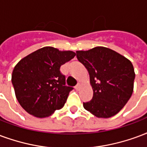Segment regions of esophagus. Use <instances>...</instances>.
Segmentation results:
<instances>
[{
  "mask_svg": "<svg viewBox=\"0 0 147 147\" xmlns=\"http://www.w3.org/2000/svg\"><path fill=\"white\" fill-rule=\"evenodd\" d=\"M80 87H81V85L79 84V83H78V84L75 86V89H76V90H79V89H80Z\"/></svg>",
  "mask_w": 147,
  "mask_h": 147,
  "instance_id": "1",
  "label": "esophagus"
}]
</instances>
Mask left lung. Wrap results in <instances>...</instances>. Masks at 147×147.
<instances>
[{
  "label": "left lung",
  "instance_id": "left-lung-1",
  "mask_svg": "<svg viewBox=\"0 0 147 147\" xmlns=\"http://www.w3.org/2000/svg\"><path fill=\"white\" fill-rule=\"evenodd\" d=\"M76 57L87 69L93 98L83 103L86 111L97 118L118 114L131 97L134 88V68L128 58L104 47L77 51Z\"/></svg>",
  "mask_w": 147,
  "mask_h": 147
}]
</instances>
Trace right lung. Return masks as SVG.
Listing matches in <instances>:
<instances>
[{
	"mask_svg": "<svg viewBox=\"0 0 147 147\" xmlns=\"http://www.w3.org/2000/svg\"><path fill=\"white\" fill-rule=\"evenodd\" d=\"M76 56L71 51L44 47L18 62L11 75L16 99L27 113L47 118L61 109L73 88L65 86L61 66Z\"/></svg>",
	"mask_w": 147,
	"mask_h": 147,
	"instance_id": "1",
	"label": "right lung"
}]
</instances>
